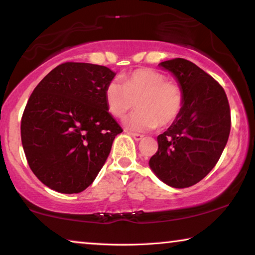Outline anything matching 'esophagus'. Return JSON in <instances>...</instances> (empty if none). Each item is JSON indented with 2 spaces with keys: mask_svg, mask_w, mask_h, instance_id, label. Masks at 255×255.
<instances>
[{
  "mask_svg": "<svg viewBox=\"0 0 255 255\" xmlns=\"http://www.w3.org/2000/svg\"><path fill=\"white\" fill-rule=\"evenodd\" d=\"M130 134L132 135V137H133V139L134 140H141L142 138H144V135L142 134H140V133H133V132H130Z\"/></svg>",
  "mask_w": 255,
  "mask_h": 255,
  "instance_id": "esophagus-1",
  "label": "esophagus"
}]
</instances>
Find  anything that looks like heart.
I'll return each mask as SVG.
<instances>
[{
	"label": "heart",
	"mask_w": 255,
	"mask_h": 255,
	"mask_svg": "<svg viewBox=\"0 0 255 255\" xmlns=\"http://www.w3.org/2000/svg\"><path fill=\"white\" fill-rule=\"evenodd\" d=\"M167 76L151 68L135 69L122 85L116 80L104 89L107 109L116 118H124L137 102L138 111L127 121L133 130L167 127L179 117L183 107L182 88Z\"/></svg>",
	"instance_id": "1"
}]
</instances>
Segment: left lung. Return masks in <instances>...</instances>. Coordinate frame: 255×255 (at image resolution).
Segmentation results:
<instances>
[{
  "label": "left lung",
  "mask_w": 255,
  "mask_h": 255,
  "mask_svg": "<svg viewBox=\"0 0 255 255\" xmlns=\"http://www.w3.org/2000/svg\"><path fill=\"white\" fill-rule=\"evenodd\" d=\"M175 76L183 92L179 117L158 135V151L149 167L174 188L194 186L221 158L231 130L228 97L216 80L189 60L175 58L160 64Z\"/></svg>",
  "instance_id": "left-lung-1"
}]
</instances>
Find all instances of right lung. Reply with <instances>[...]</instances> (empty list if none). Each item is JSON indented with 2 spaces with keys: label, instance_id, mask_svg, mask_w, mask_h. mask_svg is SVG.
<instances>
[{
  "label": "right lung",
  "instance_id": "1",
  "mask_svg": "<svg viewBox=\"0 0 255 255\" xmlns=\"http://www.w3.org/2000/svg\"><path fill=\"white\" fill-rule=\"evenodd\" d=\"M115 75L106 66L65 62L31 94L20 137L27 163L45 186L78 194L95 180L123 131L104 100Z\"/></svg>",
  "mask_w": 255,
  "mask_h": 255
}]
</instances>
